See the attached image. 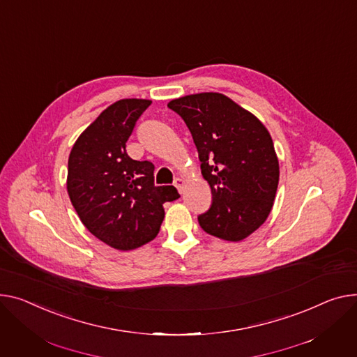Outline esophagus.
Masks as SVG:
<instances>
[{"label":"esophagus","mask_w":357,"mask_h":357,"mask_svg":"<svg viewBox=\"0 0 357 357\" xmlns=\"http://www.w3.org/2000/svg\"><path fill=\"white\" fill-rule=\"evenodd\" d=\"M175 186L178 188V191L182 194L183 192V188H185V181L182 178H176L175 179Z\"/></svg>","instance_id":"1"}]
</instances>
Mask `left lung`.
Segmentation results:
<instances>
[{"label":"left lung","instance_id":"1","mask_svg":"<svg viewBox=\"0 0 357 357\" xmlns=\"http://www.w3.org/2000/svg\"><path fill=\"white\" fill-rule=\"evenodd\" d=\"M168 107L191 132L211 186V206L198 215L201 228L227 241L247 238L270 215L278 186V159L268 130L221 93L189 94Z\"/></svg>","mask_w":357,"mask_h":357}]
</instances>
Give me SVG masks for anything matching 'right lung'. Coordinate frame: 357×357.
I'll use <instances>...</instances> for the list:
<instances>
[{"label":"right lung","mask_w":357,"mask_h":357,"mask_svg":"<svg viewBox=\"0 0 357 357\" xmlns=\"http://www.w3.org/2000/svg\"><path fill=\"white\" fill-rule=\"evenodd\" d=\"M151 100L113 103L76 140L68 156L67 192L84 227L122 251L152 241L165 217L163 204L179 198L172 185L153 183L155 165L135 160L126 142Z\"/></svg>","instance_id":"add662e5"}]
</instances>
